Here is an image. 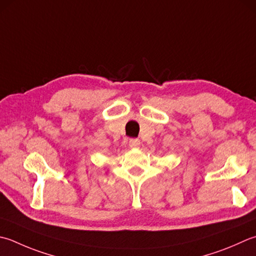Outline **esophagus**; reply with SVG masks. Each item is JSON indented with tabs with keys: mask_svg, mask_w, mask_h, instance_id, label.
<instances>
[{
	"mask_svg": "<svg viewBox=\"0 0 256 256\" xmlns=\"http://www.w3.org/2000/svg\"><path fill=\"white\" fill-rule=\"evenodd\" d=\"M128 144H130V146H131V148H138L140 144H141V142H140L138 138H131V140H130Z\"/></svg>",
	"mask_w": 256,
	"mask_h": 256,
	"instance_id": "34e87169",
	"label": "esophagus"
}]
</instances>
